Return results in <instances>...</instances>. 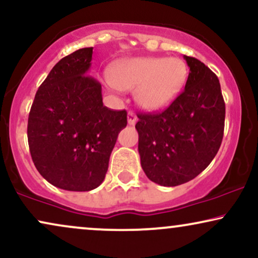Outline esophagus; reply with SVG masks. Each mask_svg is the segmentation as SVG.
Here are the masks:
<instances>
[{"label": "esophagus", "instance_id": "obj_1", "mask_svg": "<svg viewBox=\"0 0 258 258\" xmlns=\"http://www.w3.org/2000/svg\"><path fill=\"white\" fill-rule=\"evenodd\" d=\"M137 120H138V118H137V115L135 113H131L130 112L128 114H127V122H128V125H136Z\"/></svg>", "mask_w": 258, "mask_h": 258}]
</instances>
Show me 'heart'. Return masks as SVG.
I'll return each mask as SVG.
<instances>
[{"instance_id":"1","label":"heart","mask_w":258,"mask_h":258,"mask_svg":"<svg viewBox=\"0 0 258 258\" xmlns=\"http://www.w3.org/2000/svg\"><path fill=\"white\" fill-rule=\"evenodd\" d=\"M188 78V68L177 57H137L115 63L110 69L114 87L135 90V99L143 109L158 112L181 94Z\"/></svg>"}]
</instances>
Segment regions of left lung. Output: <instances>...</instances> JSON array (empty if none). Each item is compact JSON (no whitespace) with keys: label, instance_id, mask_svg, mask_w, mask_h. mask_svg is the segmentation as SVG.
I'll return each mask as SVG.
<instances>
[{"label":"left lung","instance_id":"1","mask_svg":"<svg viewBox=\"0 0 258 258\" xmlns=\"http://www.w3.org/2000/svg\"><path fill=\"white\" fill-rule=\"evenodd\" d=\"M184 90L161 113H139L140 164L149 180L175 187L193 180L216 157L224 136L225 102L217 75L184 56Z\"/></svg>","mask_w":258,"mask_h":258}]
</instances>
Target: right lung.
I'll return each mask as SVG.
<instances>
[{
  "mask_svg": "<svg viewBox=\"0 0 258 258\" xmlns=\"http://www.w3.org/2000/svg\"><path fill=\"white\" fill-rule=\"evenodd\" d=\"M93 47L61 58L39 87L28 115L32 159L54 187L88 191L99 187L108 170L126 110L103 106L102 89L88 75Z\"/></svg>",
  "mask_w": 258,
  "mask_h": 258,
  "instance_id": "right-lung-1",
  "label": "right lung"
}]
</instances>
